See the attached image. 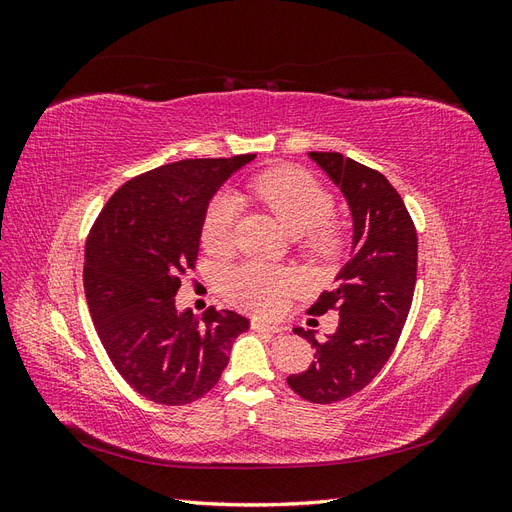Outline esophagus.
Wrapping results in <instances>:
<instances>
[{
  "label": "esophagus",
  "mask_w": 512,
  "mask_h": 512,
  "mask_svg": "<svg viewBox=\"0 0 512 512\" xmlns=\"http://www.w3.org/2000/svg\"><path fill=\"white\" fill-rule=\"evenodd\" d=\"M252 329L254 331H267V333H284L286 331L282 324H269L265 320H252Z\"/></svg>",
  "instance_id": "obj_1"
}]
</instances>
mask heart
<instances>
[{
    "label": "heart",
    "instance_id": "heart-1",
    "mask_svg": "<svg viewBox=\"0 0 512 512\" xmlns=\"http://www.w3.org/2000/svg\"><path fill=\"white\" fill-rule=\"evenodd\" d=\"M256 192L290 232L301 235L303 250L318 260L333 258L342 247V232L331 224L335 200L327 188L297 168L269 170L256 181ZM239 215V198L222 192L211 200L203 220V243L222 252L232 241ZM297 288V277L284 267L243 262L222 275V290L235 305L258 314H273Z\"/></svg>",
    "mask_w": 512,
    "mask_h": 512
}]
</instances>
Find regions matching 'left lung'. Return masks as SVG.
Listing matches in <instances>:
<instances>
[{
  "mask_svg": "<svg viewBox=\"0 0 512 512\" xmlns=\"http://www.w3.org/2000/svg\"><path fill=\"white\" fill-rule=\"evenodd\" d=\"M309 158L348 200L352 252L339 286L309 307L314 316L339 312L337 331L318 342L312 331L294 329L316 348V361L288 386L312 404H335L363 391L393 354L414 297L418 243L404 200L382 173L335 151H309Z\"/></svg>",
  "mask_w": 512,
  "mask_h": 512,
  "instance_id": "1",
  "label": "left lung"
}]
</instances>
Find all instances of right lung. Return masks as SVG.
<instances>
[{
	"label": "right lung",
	"mask_w": 512,
	"mask_h": 512,
	"mask_svg": "<svg viewBox=\"0 0 512 512\" xmlns=\"http://www.w3.org/2000/svg\"><path fill=\"white\" fill-rule=\"evenodd\" d=\"M181 160L123 183L85 245L83 284L100 342L132 389L162 406L192 404L218 384L250 320L209 307L177 312L181 275L194 269L209 200L252 162Z\"/></svg>",
	"instance_id": "add662e5"
}]
</instances>
